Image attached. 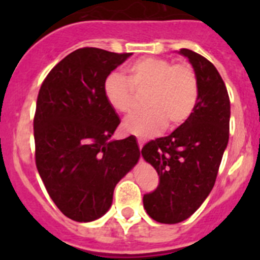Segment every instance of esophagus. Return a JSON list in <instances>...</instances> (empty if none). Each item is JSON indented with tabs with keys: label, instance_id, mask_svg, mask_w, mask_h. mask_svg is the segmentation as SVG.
Masks as SVG:
<instances>
[{
	"label": "esophagus",
	"instance_id": "obj_1",
	"mask_svg": "<svg viewBox=\"0 0 260 260\" xmlns=\"http://www.w3.org/2000/svg\"><path fill=\"white\" fill-rule=\"evenodd\" d=\"M138 144H139V148L142 150V147H143V144H144L143 138H138Z\"/></svg>",
	"mask_w": 260,
	"mask_h": 260
}]
</instances>
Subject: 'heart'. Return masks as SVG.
<instances>
[{
  "mask_svg": "<svg viewBox=\"0 0 260 260\" xmlns=\"http://www.w3.org/2000/svg\"><path fill=\"white\" fill-rule=\"evenodd\" d=\"M127 79L119 73H110L104 80V98L117 113L133 109V86L148 89L147 110L133 114L123 123L130 134L150 137L165 127L177 126L189 118L198 99V80L187 63L173 65L158 57H143L126 68Z\"/></svg>",
  "mask_w": 260,
  "mask_h": 260,
  "instance_id": "b5f03b06",
  "label": "heart"
}]
</instances>
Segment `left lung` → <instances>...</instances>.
Masks as SVG:
<instances>
[{"label":"left lung","instance_id":"obj_1","mask_svg":"<svg viewBox=\"0 0 260 260\" xmlns=\"http://www.w3.org/2000/svg\"><path fill=\"white\" fill-rule=\"evenodd\" d=\"M198 80L192 113L168 137L142 148V156L160 177L153 192L143 197L144 210L155 221L177 224L189 219L210 195L229 141L231 102L215 66L198 53L181 49Z\"/></svg>","mask_w":260,"mask_h":260}]
</instances>
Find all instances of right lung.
<instances>
[{
    "label": "right lung",
    "mask_w": 260,
    "mask_h": 260,
    "mask_svg": "<svg viewBox=\"0 0 260 260\" xmlns=\"http://www.w3.org/2000/svg\"><path fill=\"white\" fill-rule=\"evenodd\" d=\"M132 53L80 48L50 70L34 118L36 167L62 213L78 222L100 219L121 178L137 165V138L110 139L121 119L104 98V80Z\"/></svg>",
    "instance_id": "1"
}]
</instances>
